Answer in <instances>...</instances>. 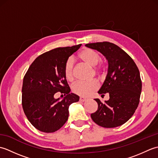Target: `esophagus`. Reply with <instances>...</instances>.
Here are the masks:
<instances>
[{
	"label": "esophagus",
	"mask_w": 158,
	"mask_h": 158,
	"mask_svg": "<svg viewBox=\"0 0 158 158\" xmlns=\"http://www.w3.org/2000/svg\"><path fill=\"white\" fill-rule=\"evenodd\" d=\"M79 100L81 102H85V101H87V99L83 98V97H81V98H80V99H79Z\"/></svg>",
	"instance_id": "34e87169"
}]
</instances>
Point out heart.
I'll return each mask as SVG.
<instances>
[{"mask_svg":"<svg viewBox=\"0 0 158 158\" xmlns=\"http://www.w3.org/2000/svg\"><path fill=\"white\" fill-rule=\"evenodd\" d=\"M78 58L85 62L88 66L94 67V71L98 75L105 73V64L100 60L99 53L91 48H85L81 49L78 53ZM73 61L72 59H68L64 64L63 69L64 75L69 81H72L74 79ZM99 85L97 81L91 82H77L73 86V91L76 94L81 97L87 98L92 95L94 92L98 89Z\"/></svg>","mask_w":158,"mask_h":158,"instance_id":"1","label":"heart"}]
</instances>
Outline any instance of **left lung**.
<instances>
[{"label":"left lung","mask_w":158,"mask_h":158,"mask_svg":"<svg viewBox=\"0 0 158 158\" xmlns=\"http://www.w3.org/2000/svg\"><path fill=\"white\" fill-rule=\"evenodd\" d=\"M98 50L108 60L106 79L98 91L102 96L109 94L102 102L96 98L98 108L91 114L92 120L103 127L122 126L133 115L139 104L142 82L139 70L132 58L114 43L104 41L85 45Z\"/></svg>","instance_id":"obj_1"}]
</instances>
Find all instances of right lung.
Instances as JSON below:
<instances>
[{
    "instance_id": "right-lung-1",
    "label": "right lung",
    "mask_w": 158,
    "mask_h": 158,
    "mask_svg": "<svg viewBox=\"0 0 158 158\" xmlns=\"http://www.w3.org/2000/svg\"><path fill=\"white\" fill-rule=\"evenodd\" d=\"M81 44L58 48L39 56L30 66L23 80L22 104L23 112L35 128L45 133L58 130L69 117V107L79 97L70 94L64 75V64ZM66 95L62 101L54 96Z\"/></svg>"
}]
</instances>
